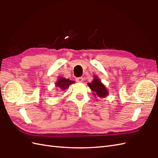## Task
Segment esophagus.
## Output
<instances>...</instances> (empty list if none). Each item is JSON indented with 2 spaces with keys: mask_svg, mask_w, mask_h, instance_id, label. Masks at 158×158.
I'll return each mask as SVG.
<instances>
[{
  "mask_svg": "<svg viewBox=\"0 0 158 158\" xmlns=\"http://www.w3.org/2000/svg\"><path fill=\"white\" fill-rule=\"evenodd\" d=\"M76 81L79 83H83V77H79V78L76 79Z\"/></svg>",
  "mask_w": 158,
  "mask_h": 158,
  "instance_id": "34e87169",
  "label": "esophagus"
}]
</instances>
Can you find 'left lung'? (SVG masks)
<instances>
[{
	"mask_svg": "<svg viewBox=\"0 0 158 158\" xmlns=\"http://www.w3.org/2000/svg\"><path fill=\"white\" fill-rule=\"evenodd\" d=\"M88 85L94 92V95L98 98H105L108 95L109 92L107 91L106 87L102 84L101 81L97 77L95 76L92 83H88Z\"/></svg>",
	"mask_w": 158,
	"mask_h": 158,
	"instance_id": "1",
	"label": "left lung"
}]
</instances>
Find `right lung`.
<instances>
[{"mask_svg": "<svg viewBox=\"0 0 158 158\" xmlns=\"http://www.w3.org/2000/svg\"><path fill=\"white\" fill-rule=\"evenodd\" d=\"M74 83H75V81H71V80L69 79L63 78V77H61L58 79V81L56 83V88H58V90H60V92H62L68 88L70 84Z\"/></svg>", "mask_w": 158, "mask_h": 158, "instance_id": "obj_1", "label": "right lung"}]
</instances>
